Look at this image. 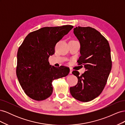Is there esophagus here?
<instances>
[{
	"label": "esophagus",
	"mask_w": 125,
	"mask_h": 125,
	"mask_svg": "<svg viewBox=\"0 0 125 125\" xmlns=\"http://www.w3.org/2000/svg\"><path fill=\"white\" fill-rule=\"evenodd\" d=\"M73 69L71 68H70V74H71L72 73V72H73Z\"/></svg>",
	"instance_id": "34e87169"
}]
</instances>
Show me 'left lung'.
Instances as JSON below:
<instances>
[{
	"label": "left lung",
	"instance_id": "8db88e82",
	"mask_svg": "<svg viewBox=\"0 0 125 125\" xmlns=\"http://www.w3.org/2000/svg\"><path fill=\"white\" fill-rule=\"evenodd\" d=\"M73 33L80 43L77 62L86 71L81 75L78 71H73L78 81L70 87V92L75 99L89 102L100 95L106 84L112 66L111 48L107 40L95 29L78 26Z\"/></svg>",
	"mask_w": 125,
	"mask_h": 125
}]
</instances>
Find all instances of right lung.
<instances>
[{"label": "right lung", "instance_id": "obj_1", "mask_svg": "<svg viewBox=\"0 0 125 125\" xmlns=\"http://www.w3.org/2000/svg\"><path fill=\"white\" fill-rule=\"evenodd\" d=\"M73 28L66 25L44 27L30 33L17 53V76L24 92L31 99L43 101L52 93V82L69 74L68 67L50 65L57 43Z\"/></svg>", "mask_w": 125, "mask_h": 125}]
</instances>
